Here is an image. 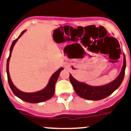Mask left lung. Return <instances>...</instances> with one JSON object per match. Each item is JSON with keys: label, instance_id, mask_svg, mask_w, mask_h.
<instances>
[{"label": "left lung", "instance_id": "obj_1", "mask_svg": "<svg viewBox=\"0 0 131 131\" xmlns=\"http://www.w3.org/2000/svg\"><path fill=\"white\" fill-rule=\"evenodd\" d=\"M126 68V59L123 55V65L119 75L113 81L102 86H91L86 83L78 81L71 74L69 75V81L73 86L74 91L81 98L89 100H100L112 94L119 87L124 79Z\"/></svg>", "mask_w": 131, "mask_h": 131}]
</instances>
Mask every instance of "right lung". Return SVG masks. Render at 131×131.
<instances>
[{"label":"right lung","instance_id":"right-lung-1","mask_svg":"<svg viewBox=\"0 0 131 131\" xmlns=\"http://www.w3.org/2000/svg\"><path fill=\"white\" fill-rule=\"evenodd\" d=\"M27 30H24L21 33L20 35L18 37L16 40H14L12 42V44L11 45L10 49V54H9V57L7 60L6 63V72H7V77H8V81L9 85L13 93L15 95L19 98H20L21 100H24V101L27 102L29 103H40L42 102L47 101V100H49L50 98H51L52 97L54 96V91H55V84L57 81L58 79L60 73L61 72L62 69H63V68H60L58 70L56 71L50 77L48 81V84L43 89L40 90V91H37V92H25L23 91H21L20 90L16 87L14 83L12 81L11 78L10 76V73H9V62H10V57H11L12 52L13 50L15 44L18 41V39L21 37V36Z\"/></svg>","mask_w":131,"mask_h":131}]
</instances>
